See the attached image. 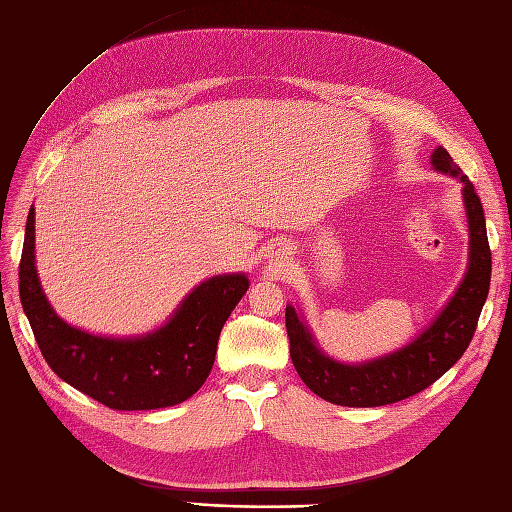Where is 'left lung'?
<instances>
[{
	"mask_svg": "<svg viewBox=\"0 0 512 512\" xmlns=\"http://www.w3.org/2000/svg\"><path fill=\"white\" fill-rule=\"evenodd\" d=\"M431 165L435 172L457 178L463 185L461 198L467 215L469 252L461 284L428 327L388 355L372 357L359 364H344L319 347L303 312L290 303L286 306L290 359L301 381L327 403L342 407H381L398 403L435 383L459 362L472 342L491 282V250L485 213H482L472 181L452 161L446 148L437 146L433 150Z\"/></svg>",
	"mask_w": 512,
	"mask_h": 512,
	"instance_id": "obj_1",
	"label": "left lung"
}]
</instances>
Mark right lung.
I'll use <instances>...</instances> for the list:
<instances>
[{"label":"right lung","mask_w":512,"mask_h":512,"mask_svg":"<svg viewBox=\"0 0 512 512\" xmlns=\"http://www.w3.org/2000/svg\"><path fill=\"white\" fill-rule=\"evenodd\" d=\"M34 215L32 206L19 265V295L40 353L55 375L118 411L172 407L196 394L213 368L224 323L250 288L247 275L222 273L200 282L170 319L148 334H92L58 316L40 286Z\"/></svg>","instance_id":"add662e5"}]
</instances>
